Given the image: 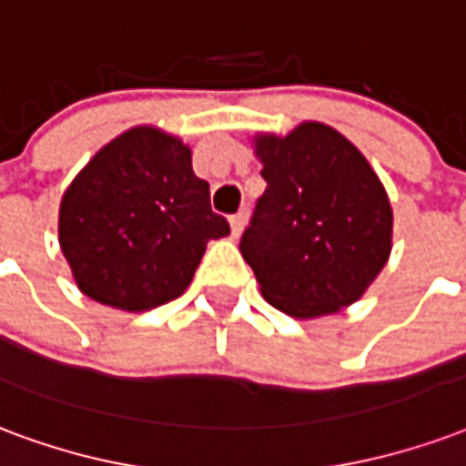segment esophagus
I'll use <instances>...</instances> for the list:
<instances>
[{
	"instance_id": "1",
	"label": "esophagus",
	"mask_w": 466,
	"mask_h": 466,
	"mask_svg": "<svg viewBox=\"0 0 466 466\" xmlns=\"http://www.w3.org/2000/svg\"><path fill=\"white\" fill-rule=\"evenodd\" d=\"M244 222H247V217H244V212H237L229 217V227H232V234L234 237H239L244 229Z\"/></svg>"
}]
</instances>
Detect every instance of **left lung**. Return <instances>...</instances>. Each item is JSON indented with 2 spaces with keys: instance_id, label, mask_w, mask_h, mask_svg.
<instances>
[{
  "instance_id": "8db88e82",
  "label": "left lung",
  "mask_w": 466,
  "mask_h": 466,
  "mask_svg": "<svg viewBox=\"0 0 466 466\" xmlns=\"http://www.w3.org/2000/svg\"><path fill=\"white\" fill-rule=\"evenodd\" d=\"M254 152L267 189L239 252L264 299L297 319L357 302L391 252L390 197L364 154L319 122L259 134Z\"/></svg>"
}]
</instances>
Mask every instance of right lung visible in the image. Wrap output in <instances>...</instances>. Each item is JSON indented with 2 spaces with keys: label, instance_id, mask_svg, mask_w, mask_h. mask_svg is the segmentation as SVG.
<instances>
[{
  "label": "right lung",
  "instance_id": "1",
  "mask_svg": "<svg viewBox=\"0 0 466 466\" xmlns=\"http://www.w3.org/2000/svg\"><path fill=\"white\" fill-rule=\"evenodd\" d=\"M227 234L189 147L154 127H134L102 147L59 204V247L76 287L124 312L177 299L207 242Z\"/></svg>",
  "mask_w": 466,
  "mask_h": 466
}]
</instances>
